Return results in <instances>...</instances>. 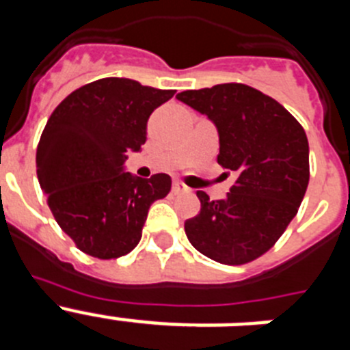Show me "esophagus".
I'll use <instances>...</instances> for the list:
<instances>
[{"label":"esophagus","mask_w":350,"mask_h":350,"mask_svg":"<svg viewBox=\"0 0 350 350\" xmlns=\"http://www.w3.org/2000/svg\"><path fill=\"white\" fill-rule=\"evenodd\" d=\"M189 189V187H187V185L184 184V182H180V180H173V184H172V191L175 194H178V193H185V191Z\"/></svg>","instance_id":"1"}]
</instances>
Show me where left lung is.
I'll return each mask as SVG.
<instances>
[{
	"label": "left lung",
	"mask_w": 350,
	"mask_h": 350,
	"mask_svg": "<svg viewBox=\"0 0 350 350\" xmlns=\"http://www.w3.org/2000/svg\"><path fill=\"white\" fill-rule=\"evenodd\" d=\"M177 100L212 120L217 163L234 173L224 200L198 191L202 210L187 219L196 250L222 265L254 261L295 219L308 185V140L280 103L243 83L178 92Z\"/></svg>",
	"instance_id": "1"
}]
</instances>
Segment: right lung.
Returning <instances> with one entry per match:
<instances>
[{
	"label": "right lung",
	"mask_w": 350,
	"mask_h": 350,
	"mask_svg": "<svg viewBox=\"0 0 350 350\" xmlns=\"http://www.w3.org/2000/svg\"><path fill=\"white\" fill-rule=\"evenodd\" d=\"M175 94L131 79L94 80L66 96L36 148V175L61 230L100 259L131 252L150 205L172 187L166 173L126 172L129 152L147 140V120Z\"/></svg>",
	"instance_id": "1"
}]
</instances>
